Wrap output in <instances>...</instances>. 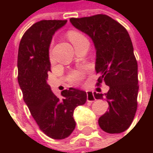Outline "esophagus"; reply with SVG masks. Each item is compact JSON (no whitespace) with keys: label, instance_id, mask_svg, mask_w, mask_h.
Returning a JSON list of instances; mask_svg holds the SVG:
<instances>
[{"label":"esophagus","instance_id":"obj_1","mask_svg":"<svg viewBox=\"0 0 153 153\" xmlns=\"http://www.w3.org/2000/svg\"><path fill=\"white\" fill-rule=\"evenodd\" d=\"M96 100V97L94 96V93L91 91H87V101L88 102H94Z\"/></svg>","mask_w":153,"mask_h":153}]
</instances>
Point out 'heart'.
<instances>
[{
  "mask_svg": "<svg viewBox=\"0 0 153 153\" xmlns=\"http://www.w3.org/2000/svg\"><path fill=\"white\" fill-rule=\"evenodd\" d=\"M68 37H69L70 41L72 42V43L74 44V46H75L77 43L79 42L80 41L86 39V37H85L82 33H80L78 32V31H74V30L68 32ZM81 78H82V75H81L80 73H79V72H74V73H73V74L70 75V80H71L73 83H77V82H79V81L81 79Z\"/></svg>",
  "mask_w": 153,
  "mask_h": 153,
  "instance_id": "heart-1",
  "label": "heart"
}]
</instances>
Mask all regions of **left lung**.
I'll list each match as a JSON object with an SVG mask.
<instances>
[{"mask_svg":"<svg viewBox=\"0 0 153 153\" xmlns=\"http://www.w3.org/2000/svg\"><path fill=\"white\" fill-rule=\"evenodd\" d=\"M78 30L88 34L97 51L96 72L109 86L105 95L109 111L98 120L100 128L109 134H119L131 125L137 109V62L126 28L109 16L98 15L70 19ZM97 99L104 95L94 92Z\"/></svg>","mask_w":153,"mask_h":153,"instance_id":"obj_1","label":"left lung"}]
</instances>
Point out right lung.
Instances as JSON below:
<instances>
[{
  "mask_svg": "<svg viewBox=\"0 0 153 153\" xmlns=\"http://www.w3.org/2000/svg\"><path fill=\"white\" fill-rule=\"evenodd\" d=\"M67 20H42L23 35L18 48V83L24 101L40 129L53 139L68 137L75 128L74 109L87 101V93L70 88L56 97L47 83L50 71L48 48L56 31Z\"/></svg>",
  "mask_w": 153,
  "mask_h": 153,
  "instance_id": "add662e5",
  "label": "right lung"
}]
</instances>
